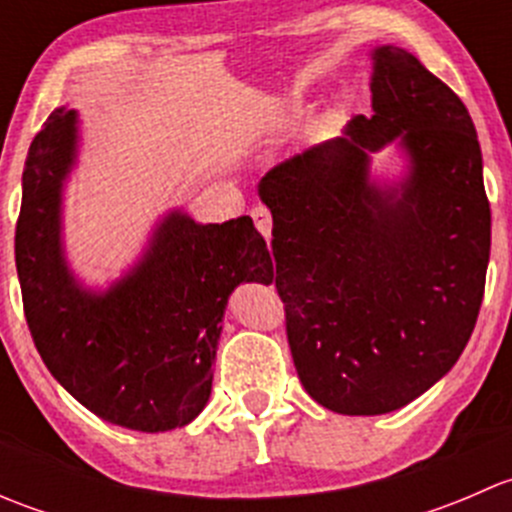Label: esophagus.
<instances>
[{"label": "esophagus", "instance_id": "obj_1", "mask_svg": "<svg viewBox=\"0 0 512 512\" xmlns=\"http://www.w3.org/2000/svg\"><path fill=\"white\" fill-rule=\"evenodd\" d=\"M252 220H255L260 235L265 237V240H270V237H272V215H270V210L255 208V210H252Z\"/></svg>", "mask_w": 512, "mask_h": 512}]
</instances>
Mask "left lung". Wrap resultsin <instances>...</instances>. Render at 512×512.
Instances as JSON below:
<instances>
[{"label": "left lung", "instance_id": "1", "mask_svg": "<svg viewBox=\"0 0 512 512\" xmlns=\"http://www.w3.org/2000/svg\"><path fill=\"white\" fill-rule=\"evenodd\" d=\"M374 116L275 165V287L302 386L324 409L379 416L451 371L480 312L490 257L483 156L463 101L399 46H376ZM396 140L407 178L370 180Z\"/></svg>", "mask_w": 512, "mask_h": 512}]
</instances>
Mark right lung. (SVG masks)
<instances>
[{
  "mask_svg": "<svg viewBox=\"0 0 512 512\" xmlns=\"http://www.w3.org/2000/svg\"><path fill=\"white\" fill-rule=\"evenodd\" d=\"M79 153V113L56 108L22 175L14 255L29 332L54 379L98 418L170 431L205 409L227 297L272 282L267 242L242 215L200 225L173 210L106 292L79 285L61 245V190Z\"/></svg>",
  "mask_w": 512,
  "mask_h": 512,
  "instance_id": "add662e5",
  "label": "right lung"
}]
</instances>
